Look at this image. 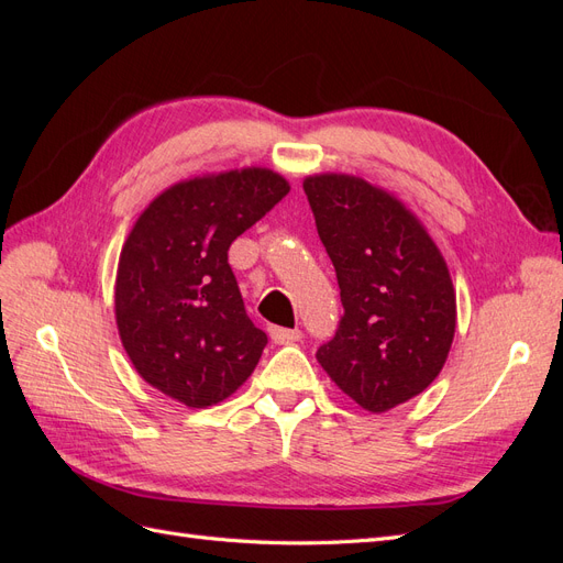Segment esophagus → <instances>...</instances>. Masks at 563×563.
Here are the masks:
<instances>
[{
  "label": "esophagus",
  "mask_w": 563,
  "mask_h": 563,
  "mask_svg": "<svg viewBox=\"0 0 563 563\" xmlns=\"http://www.w3.org/2000/svg\"><path fill=\"white\" fill-rule=\"evenodd\" d=\"M269 338L275 340L277 345H294L302 338V333L298 329H282V327H272L269 329Z\"/></svg>",
  "instance_id": "34e87169"
}]
</instances>
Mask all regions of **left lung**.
<instances>
[{
  "mask_svg": "<svg viewBox=\"0 0 563 563\" xmlns=\"http://www.w3.org/2000/svg\"><path fill=\"white\" fill-rule=\"evenodd\" d=\"M302 187L343 302L317 362L366 411H389L446 362L455 333L449 267L418 218L380 187L343 174Z\"/></svg>",
  "mask_w": 563,
  "mask_h": 563,
  "instance_id": "left-lung-1",
  "label": "left lung"
}]
</instances>
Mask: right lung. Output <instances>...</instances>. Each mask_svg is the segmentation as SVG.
<instances>
[{
    "label": "right lung",
    "instance_id": "add662e5",
    "mask_svg": "<svg viewBox=\"0 0 563 563\" xmlns=\"http://www.w3.org/2000/svg\"><path fill=\"white\" fill-rule=\"evenodd\" d=\"M288 190L267 168L201 176L135 220L119 255L117 327L135 371L166 397L207 408L258 364L267 335L246 314L228 251Z\"/></svg>",
    "mask_w": 563,
    "mask_h": 563
}]
</instances>
